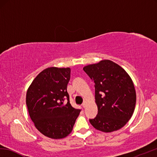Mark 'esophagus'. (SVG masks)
<instances>
[{
  "instance_id": "34e87169",
  "label": "esophagus",
  "mask_w": 157,
  "mask_h": 157,
  "mask_svg": "<svg viewBox=\"0 0 157 157\" xmlns=\"http://www.w3.org/2000/svg\"><path fill=\"white\" fill-rule=\"evenodd\" d=\"M86 104H87V101H86V100H84V101H83V102L82 106H83V108H85V107H86Z\"/></svg>"
}]
</instances>
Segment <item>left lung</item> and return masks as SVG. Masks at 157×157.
Instances as JSON below:
<instances>
[{"label": "left lung", "instance_id": "1", "mask_svg": "<svg viewBox=\"0 0 157 157\" xmlns=\"http://www.w3.org/2000/svg\"><path fill=\"white\" fill-rule=\"evenodd\" d=\"M95 86L98 115L90 122L96 130L112 132L124 126L135 108L136 94L128 73L117 63L105 59L83 67Z\"/></svg>", "mask_w": 157, "mask_h": 157}]
</instances>
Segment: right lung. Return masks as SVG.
Masks as SVG:
<instances>
[{
	"label": "right lung",
	"mask_w": 157,
	"mask_h": 157,
	"mask_svg": "<svg viewBox=\"0 0 157 157\" xmlns=\"http://www.w3.org/2000/svg\"><path fill=\"white\" fill-rule=\"evenodd\" d=\"M70 73V67L45 69L36 76L27 92L26 104L35 126L53 139L68 136L81 112L70 103L67 86Z\"/></svg>",
	"instance_id": "obj_1"
}]
</instances>
